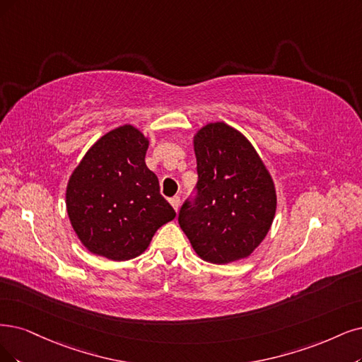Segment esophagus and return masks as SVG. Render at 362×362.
<instances>
[{
  "label": "esophagus",
  "mask_w": 362,
  "mask_h": 362,
  "mask_svg": "<svg viewBox=\"0 0 362 362\" xmlns=\"http://www.w3.org/2000/svg\"><path fill=\"white\" fill-rule=\"evenodd\" d=\"M170 204L173 206V209L177 211V209H179V206H180V197H173V198H170Z\"/></svg>",
  "instance_id": "1"
}]
</instances>
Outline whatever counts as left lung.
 I'll use <instances>...</instances> for the list:
<instances>
[{
  "label": "left lung",
  "mask_w": 362,
  "mask_h": 362,
  "mask_svg": "<svg viewBox=\"0 0 362 362\" xmlns=\"http://www.w3.org/2000/svg\"><path fill=\"white\" fill-rule=\"evenodd\" d=\"M198 171L195 203L183 204L179 225L197 255L211 264L249 258L269 234L277 195L255 147L225 122L194 134Z\"/></svg>",
  "instance_id": "obj_1"
}]
</instances>
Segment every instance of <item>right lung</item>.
<instances>
[{"label": "right lung", "instance_id": "add662e5", "mask_svg": "<svg viewBox=\"0 0 362 362\" xmlns=\"http://www.w3.org/2000/svg\"><path fill=\"white\" fill-rule=\"evenodd\" d=\"M149 137L131 124L93 143L66 183V215L90 253L128 261L149 247L155 233L176 218L146 165Z\"/></svg>", "mask_w": 362, "mask_h": 362}]
</instances>
